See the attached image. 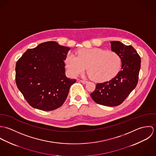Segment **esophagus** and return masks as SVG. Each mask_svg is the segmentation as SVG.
Masks as SVG:
<instances>
[{"label": "esophagus", "instance_id": "esophagus-1", "mask_svg": "<svg viewBox=\"0 0 156 156\" xmlns=\"http://www.w3.org/2000/svg\"><path fill=\"white\" fill-rule=\"evenodd\" d=\"M80 82H81L82 83H83V84H86V83H88V81H87V80H80Z\"/></svg>", "mask_w": 156, "mask_h": 156}]
</instances>
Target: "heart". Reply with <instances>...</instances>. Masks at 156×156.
Returning <instances> with one entry per match:
<instances>
[{
    "instance_id": "obj_1",
    "label": "heart",
    "mask_w": 156,
    "mask_h": 156,
    "mask_svg": "<svg viewBox=\"0 0 156 156\" xmlns=\"http://www.w3.org/2000/svg\"><path fill=\"white\" fill-rule=\"evenodd\" d=\"M77 56L69 54L66 59V67L73 76L85 73L88 68L89 77L95 81H105L115 77L119 72L121 60L115 52L98 48L79 50Z\"/></svg>"
}]
</instances>
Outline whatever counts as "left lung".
<instances>
[{
	"label": "left lung",
	"instance_id": "8db88e82",
	"mask_svg": "<svg viewBox=\"0 0 156 156\" xmlns=\"http://www.w3.org/2000/svg\"><path fill=\"white\" fill-rule=\"evenodd\" d=\"M111 44L112 51L121 58V69L111 80L97 83L90 97L99 105L113 107L121 105L136 88L141 61L133 46L117 41H111Z\"/></svg>",
	"mask_w": 156,
	"mask_h": 156
}]
</instances>
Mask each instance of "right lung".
<instances>
[{
  "instance_id": "1",
  "label": "right lung",
  "mask_w": 156,
  "mask_h": 156,
  "mask_svg": "<svg viewBox=\"0 0 156 156\" xmlns=\"http://www.w3.org/2000/svg\"><path fill=\"white\" fill-rule=\"evenodd\" d=\"M69 47L47 41L27 49L16 66V82L27 102L34 108L50 111L61 107L76 79L65 74Z\"/></svg>"
}]
</instances>
